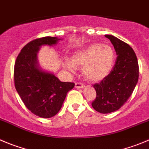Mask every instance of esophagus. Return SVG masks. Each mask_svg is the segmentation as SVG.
I'll list each match as a JSON object with an SVG mask.
<instances>
[{"label": "esophagus", "mask_w": 149, "mask_h": 149, "mask_svg": "<svg viewBox=\"0 0 149 149\" xmlns=\"http://www.w3.org/2000/svg\"><path fill=\"white\" fill-rule=\"evenodd\" d=\"M75 87H76V88L81 89V88H83V87H84V84H82V83L77 82V83H76V84H75Z\"/></svg>", "instance_id": "esophagus-1"}]
</instances>
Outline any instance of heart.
<instances>
[{"label":"heart","instance_id":"b5f03b06","mask_svg":"<svg viewBox=\"0 0 149 149\" xmlns=\"http://www.w3.org/2000/svg\"><path fill=\"white\" fill-rule=\"evenodd\" d=\"M115 59V51L110 45L94 43L75 52L71 59H65V66L71 72L82 67L83 74L87 79L99 81L110 73Z\"/></svg>","mask_w":149,"mask_h":149}]
</instances>
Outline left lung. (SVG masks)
Masks as SVG:
<instances>
[{
    "label": "left lung",
    "instance_id": "left-lung-1",
    "mask_svg": "<svg viewBox=\"0 0 149 149\" xmlns=\"http://www.w3.org/2000/svg\"><path fill=\"white\" fill-rule=\"evenodd\" d=\"M113 45L117 59L110 73L99 84H94L96 98L92 103L100 113H111L120 109L131 96L139 77V66L134 50L118 38L107 34Z\"/></svg>",
    "mask_w": 149,
    "mask_h": 149
}]
</instances>
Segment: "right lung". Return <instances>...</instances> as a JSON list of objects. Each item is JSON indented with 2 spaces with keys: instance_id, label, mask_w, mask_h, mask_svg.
<instances>
[{
  "instance_id": "right-lung-1",
  "label": "right lung",
  "mask_w": 149,
  "mask_h": 149,
  "mask_svg": "<svg viewBox=\"0 0 149 149\" xmlns=\"http://www.w3.org/2000/svg\"><path fill=\"white\" fill-rule=\"evenodd\" d=\"M59 40L62 39L45 37L31 41L23 47L15 64L17 92L31 112L44 118L59 112L68 92L75 86L74 83L62 82L54 73L42 70L38 63L40 48L55 45Z\"/></svg>"
}]
</instances>
